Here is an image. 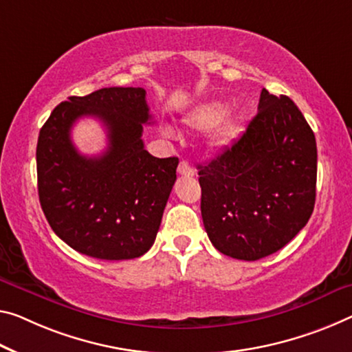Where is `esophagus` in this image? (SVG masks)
I'll return each instance as SVG.
<instances>
[{"mask_svg": "<svg viewBox=\"0 0 352 352\" xmlns=\"http://www.w3.org/2000/svg\"><path fill=\"white\" fill-rule=\"evenodd\" d=\"M177 173H179L181 176H186V177H190V176H193L195 175V170L192 168L190 165H188V162H186V160H182L181 164H179V166H177Z\"/></svg>", "mask_w": 352, "mask_h": 352, "instance_id": "esophagus-1", "label": "esophagus"}]
</instances>
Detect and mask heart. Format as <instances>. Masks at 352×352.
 Listing matches in <instances>:
<instances>
[{"label": "heart", "instance_id": "1", "mask_svg": "<svg viewBox=\"0 0 352 352\" xmlns=\"http://www.w3.org/2000/svg\"><path fill=\"white\" fill-rule=\"evenodd\" d=\"M228 115V105L221 104V102H209L198 107L190 116L187 118L186 122L195 131L206 132L215 127L212 135V144L221 148V146L228 144L237 133V122L231 118H224ZM170 133V131H166Z\"/></svg>", "mask_w": 352, "mask_h": 352}]
</instances>
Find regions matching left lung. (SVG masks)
Returning a JSON list of instances; mask_svg holds the SVG:
<instances>
[{"label":"left lung","mask_w":352,"mask_h":352,"mask_svg":"<svg viewBox=\"0 0 352 352\" xmlns=\"http://www.w3.org/2000/svg\"><path fill=\"white\" fill-rule=\"evenodd\" d=\"M316 164L315 133L299 108L263 89L256 116L239 138L198 165L201 217L212 245L244 261L283 248L315 208Z\"/></svg>","instance_id":"obj_1"}]
</instances>
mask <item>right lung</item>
I'll list each match as a JSON object with an SVG mask.
<instances>
[{"mask_svg":"<svg viewBox=\"0 0 352 352\" xmlns=\"http://www.w3.org/2000/svg\"><path fill=\"white\" fill-rule=\"evenodd\" d=\"M107 129L100 156L80 155L69 138L80 117ZM143 88H102L61 102L37 140V190L52 230L69 247L97 259L144 255L157 236L176 181L177 157L159 159L144 149L151 124Z\"/></svg>","mask_w":352,"mask_h":352,"instance_id":"1","label":"right lung"}]
</instances>
